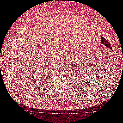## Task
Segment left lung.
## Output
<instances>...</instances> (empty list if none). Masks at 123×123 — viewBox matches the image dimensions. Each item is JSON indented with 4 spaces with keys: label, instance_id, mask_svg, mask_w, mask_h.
<instances>
[{
    "label": "left lung",
    "instance_id": "1",
    "mask_svg": "<svg viewBox=\"0 0 123 123\" xmlns=\"http://www.w3.org/2000/svg\"><path fill=\"white\" fill-rule=\"evenodd\" d=\"M101 42L102 43L104 44L105 46L109 48L110 49H111L112 51V48L111 47V45L110 43L108 42V41H107V40H106L105 38H104L102 36H101Z\"/></svg>",
    "mask_w": 123,
    "mask_h": 123
}]
</instances>
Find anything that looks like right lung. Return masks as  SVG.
I'll list each match as a JSON object with an SVG mask.
<instances>
[{
    "label": "right lung",
    "mask_w": 123,
    "mask_h": 123,
    "mask_svg": "<svg viewBox=\"0 0 123 123\" xmlns=\"http://www.w3.org/2000/svg\"><path fill=\"white\" fill-rule=\"evenodd\" d=\"M48 89H49V88H48ZM48 91V90H47V91H44V93H46V92H47Z\"/></svg>",
    "instance_id": "1"
}]
</instances>
